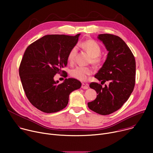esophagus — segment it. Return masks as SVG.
<instances>
[{"label":"esophagus","mask_w":153,"mask_h":153,"mask_svg":"<svg viewBox=\"0 0 153 153\" xmlns=\"http://www.w3.org/2000/svg\"><path fill=\"white\" fill-rule=\"evenodd\" d=\"M82 88L84 89V90H86L88 88V84H85V83H82Z\"/></svg>","instance_id":"obj_1"}]
</instances>
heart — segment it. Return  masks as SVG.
<instances>
[{
  "mask_svg": "<svg viewBox=\"0 0 153 153\" xmlns=\"http://www.w3.org/2000/svg\"><path fill=\"white\" fill-rule=\"evenodd\" d=\"M77 47L82 48L88 53L91 58V62L94 64H98L100 62L99 56L101 54V48L98 43L93 40H85L80 42L77 44ZM77 53V47H73L68 53V60L70 63H72L75 60V57ZM93 71L88 67H76L72 69L70 71L71 76L80 81L86 80L88 76L92 74Z\"/></svg>",
  "mask_w": 153,
  "mask_h": 153,
  "instance_id": "b5f03b06",
  "label": "heart"
}]
</instances>
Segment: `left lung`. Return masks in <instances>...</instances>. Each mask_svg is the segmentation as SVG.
<instances>
[{"label": "left lung", "mask_w": 153, "mask_h": 153, "mask_svg": "<svg viewBox=\"0 0 153 153\" xmlns=\"http://www.w3.org/2000/svg\"><path fill=\"white\" fill-rule=\"evenodd\" d=\"M97 39L108 51L105 62L95 77L108 86L92 82L90 85L97 95L88 103L91 110L101 115L110 114L120 109L132 93L135 85L136 60L126 43L119 36L100 34Z\"/></svg>", "instance_id": "8db88e82"}]
</instances>
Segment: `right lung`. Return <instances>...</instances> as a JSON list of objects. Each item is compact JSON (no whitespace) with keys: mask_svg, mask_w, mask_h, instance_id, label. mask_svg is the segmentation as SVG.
Instances as JSON below:
<instances>
[{"mask_svg":"<svg viewBox=\"0 0 153 153\" xmlns=\"http://www.w3.org/2000/svg\"><path fill=\"white\" fill-rule=\"evenodd\" d=\"M80 34L74 36L46 35L26 49L19 67V76L31 103L46 113L59 111L67 106L70 93L81 87L80 81L65 79L58 84L54 77L65 73L68 54L75 47Z\"/></svg>","mask_w":153,"mask_h":153,"instance_id":"obj_1","label":"right lung"}]
</instances>
